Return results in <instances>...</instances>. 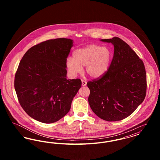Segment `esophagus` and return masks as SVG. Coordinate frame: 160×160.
I'll return each instance as SVG.
<instances>
[{"label":"esophagus","instance_id":"34e87169","mask_svg":"<svg viewBox=\"0 0 160 160\" xmlns=\"http://www.w3.org/2000/svg\"><path fill=\"white\" fill-rule=\"evenodd\" d=\"M82 84L83 86H86V84H87V82H86V81L82 80Z\"/></svg>","mask_w":160,"mask_h":160}]
</instances>
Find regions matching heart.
<instances>
[{
  "instance_id": "1",
  "label": "heart",
  "mask_w": 160,
  "mask_h": 160,
  "mask_svg": "<svg viewBox=\"0 0 160 160\" xmlns=\"http://www.w3.org/2000/svg\"><path fill=\"white\" fill-rule=\"evenodd\" d=\"M72 55L73 58L67 59L66 66L73 77L82 74L84 66L86 73L92 78L103 76L109 68L112 58L110 48L93 44L77 49Z\"/></svg>"
}]
</instances>
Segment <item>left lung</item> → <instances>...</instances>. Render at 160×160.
<instances>
[{
  "mask_svg": "<svg viewBox=\"0 0 160 160\" xmlns=\"http://www.w3.org/2000/svg\"><path fill=\"white\" fill-rule=\"evenodd\" d=\"M114 46L108 71L97 80L88 82V98L93 113L107 121H121L132 114L144 101L146 74L143 61L121 38L100 39Z\"/></svg>",
  "mask_w": 160,
  "mask_h": 160,
  "instance_id": "8db88e82",
  "label": "left lung"
}]
</instances>
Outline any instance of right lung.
I'll return each instance as SVG.
<instances>
[{
  "instance_id": "right-lung-1",
  "label": "right lung",
  "mask_w": 160,
  "mask_h": 160,
  "mask_svg": "<svg viewBox=\"0 0 160 160\" xmlns=\"http://www.w3.org/2000/svg\"><path fill=\"white\" fill-rule=\"evenodd\" d=\"M73 40L57 38L29 48L17 70L14 88L26 113L39 122H57L67 114L82 86L67 78L66 60Z\"/></svg>"
}]
</instances>
